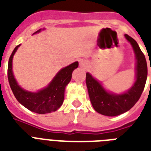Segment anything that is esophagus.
<instances>
[{
    "label": "esophagus",
    "mask_w": 151,
    "mask_h": 151,
    "mask_svg": "<svg viewBox=\"0 0 151 151\" xmlns=\"http://www.w3.org/2000/svg\"><path fill=\"white\" fill-rule=\"evenodd\" d=\"M79 66H80L81 68L86 70L88 67V62L87 60H85V59H81L79 62Z\"/></svg>",
    "instance_id": "obj_1"
}]
</instances>
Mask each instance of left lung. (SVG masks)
I'll list each match as a JSON object with an SVG mask.
<instances>
[{"instance_id":"1","label":"left lung","mask_w":151,"mask_h":151,"mask_svg":"<svg viewBox=\"0 0 151 151\" xmlns=\"http://www.w3.org/2000/svg\"><path fill=\"white\" fill-rule=\"evenodd\" d=\"M124 37L133 48L136 56V80L128 91L117 94L107 91L90 73H86V85L95 110L101 114L114 117L127 112L139 99L147 78V65L138 44L131 37Z\"/></svg>"}]
</instances>
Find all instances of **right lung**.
I'll return each mask as SVG.
<instances>
[{"instance_id":"1","label":"right lung","mask_w":151,"mask_h":151,"mask_svg":"<svg viewBox=\"0 0 151 151\" xmlns=\"http://www.w3.org/2000/svg\"><path fill=\"white\" fill-rule=\"evenodd\" d=\"M41 31V29H38L34 34ZM19 46L20 45H19L15 47L8 61V78L13 94L19 103L30 111L41 114L54 112L63 103L65 88L70 81L73 71L78 68V62H74L61 69L45 88L36 92H29L20 87L13 74V56Z\"/></svg>"}]
</instances>
